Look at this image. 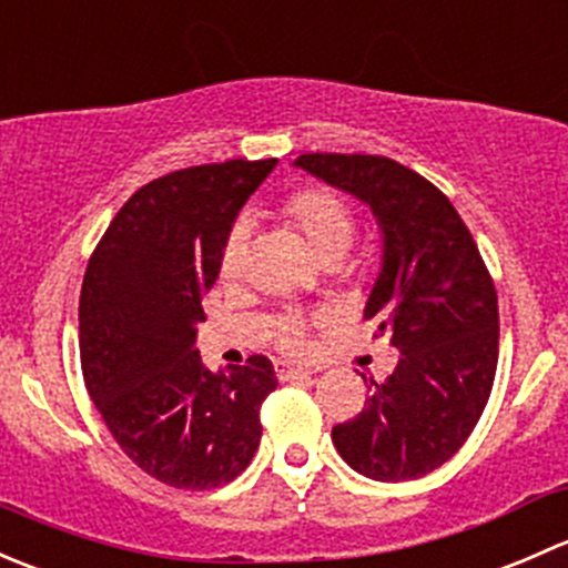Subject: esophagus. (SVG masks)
Returning <instances> with one entry per match:
<instances>
[{
  "mask_svg": "<svg viewBox=\"0 0 568 568\" xmlns=\"http://www.w3.org/2000/svg\"><path fill=\"white\" fill-rule=\"evenodd\" d=\"M274 371H277V379H280V382L300 379V376H311V374H313V371L305 368V365L285 363V359H277V365H274Z\"/></svg>",
  "mask_w": 568,
  "mask_h": 568,
  "instance_id": "1",
  "label": "esophagus"
}]
</instances>
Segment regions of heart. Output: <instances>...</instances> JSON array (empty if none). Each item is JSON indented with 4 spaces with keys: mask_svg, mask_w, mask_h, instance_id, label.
<instances>
[{
    "mask_svg": "<svg viewBox=\"0 0 568 568\" xmlns=\"http://www.w3.org/2000/svg\"><path fill=\"white\" fill-rule=\"evenodd\" d=\"M280 216L291 231H296L316 257L321 266L326 263H337L346 255L357 233V222H354L352 209L341 194L329 192V189H302V192L291 194L280 209ZM250 255V233L247 225H233L231 233L225 236L220 252V274L222 280L233 283L247 268ZM277 341L285 348H302L305 343V326L300 318H283L277 324Z\"/></svg>",
    "mask_w": 568,
    "mask_h": 568,
    "instance_id": "1",
    "label": "heart"
}]
</instances>
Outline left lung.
<instances>
[{
  "mask_svg": "<svg viewBox=\"0 0 568 568\" xmlns=\"http://www.w3.org/2000/svg\"><path fill=\"white\" fill-rule=\"evenodd\" d=\"M294 168L376 216L382 266L365 318L400 354L385 382L371 379L363 412L332 428V443L365 478H423L462 448L489 400L500 335L495 283L459 211L404 164L305 153Z\"/></svg>",
  "mask_w": 568,
  "mask_h": 568,
  "instance_id": "left-lung-1",
  "label": "left lung"
}]
</instances>
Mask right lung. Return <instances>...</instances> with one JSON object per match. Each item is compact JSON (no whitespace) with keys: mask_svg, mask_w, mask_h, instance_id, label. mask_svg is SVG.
Segmentation results:
<instances>
[{"mask_svg":"<svg viewBox=\"0 0 568 568\" xmlns=\"http://www.w3.org/2000/svg\"><path fill=\"white\" fill-rule=\"evenodd\" d=\"M277 159L200 164L136 189L88 263L79 354L90 398L123 454L175 489L236 478L261 443L272 359L209 371L194 348L203 296L239 211Z\"/></svg>","mask_w":568,"mask_h":568,"instance_id":"1","label":"right lung"}]
</instances>
